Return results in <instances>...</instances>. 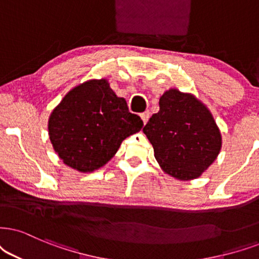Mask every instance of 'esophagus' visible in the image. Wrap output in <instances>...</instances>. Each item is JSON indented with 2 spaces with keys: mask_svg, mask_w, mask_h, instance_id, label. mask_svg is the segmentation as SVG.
Wrapping results in <instances>:
<instances>
[{
  "mask_svg": "<svg viewBox=\"0 0 259 259\" xmlns=\"http://www.w3.org/2000/svg\"><path fill=\"white\" fill-rule=\"evenodd\" d=\"M140 116H141V119H142L143 124H146L147 122H148V119H149V111H146V112L141 113Z\"/></svg>",
  "mask_w": 259,
  "mask_h": 259,
  "instance_id": "esophagus-1",
  "label": "esophagus"
}]
</instances>
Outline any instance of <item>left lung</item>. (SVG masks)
I'll return each instance as SVG.
<instances>
[{"label":"left lung","instance_id":"8db88e82","mask_svg":"<svg viewBox=\"0 0 259 259\" xmlns=\"http://www.w3.org/2000/svg\"><path fill=\"white\" fill-rule=\"evenodd\" d=\"M159 106L143 127L156 161L179 181L198 178L221 150L222 137L214 117L201 100L177 88L160 97Z\"/></svg>","mask_w":259,"mask_h":259}]
</instances>
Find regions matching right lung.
Wrapping results in <instances>:
<instances>
[{
    "label": "right lung",
    "instance_id": "right-lung-1",
    "mask_svg": "<svg viewBox=\"0 0 259 259\" xmlns=\"http://www.w3.org/2000/svg\"><path fill=\"white\" fill-rule=\"evenodd\" d=\"M143 122L130 113L106 78L77 84L49 117V137L63 163L87 173L113 158L123 140L139 133Z\"/></svg>",
    "mask_w": 259,
    "mask_h": 259
}]
</instances>
